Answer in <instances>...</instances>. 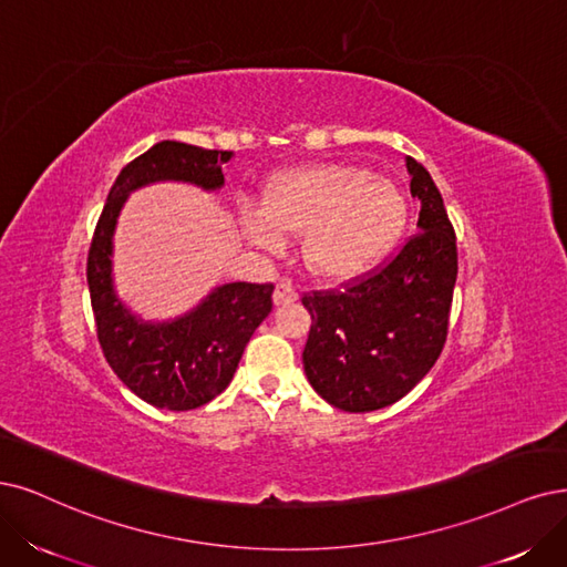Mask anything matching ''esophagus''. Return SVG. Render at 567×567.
<instances>
[{
  "label": "esophagus",
  "instance_id": "esophagus-1",
  "mask_svg": "<svg viewBox=\"0 0 567 567\" xmlns=\"http://www.w3.org/2000/svg\"><path fill=\"white\" fill-rule=\"evenodd\" d=\"M297 299H299V291L289 280H280L276 285V291H272V301H276V306L291 303V301H297Z\"/></svg>",
  "mask_w": 567,
  "mask_h": 567
}]
</instances>
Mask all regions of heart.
<instances>
[{
    "label": "heart",
    "instance_id": "heart-1",
    "mask_svg": "<svg viewBox=\"0 0 567 567\" xmlns=\"http://www.w3.org/2000/svg\"><path fill=\"white\" fill-rule=\"evenodd\" d=\"M406 219L392 182L341 163L303 165L266 186L261 213L247 215V238L266 251L282 234H306L303 259L324 280H348L379 264Z\"/></svg>",
    "mask_w": 567,
    "mask_h": 567
}]
</instances>
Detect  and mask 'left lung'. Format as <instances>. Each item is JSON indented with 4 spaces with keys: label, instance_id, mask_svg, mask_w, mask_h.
<instances>
[{
    "label": "left lung",
    "instance_id": "8db88e82",
    "mask_svg": "<svg viewBox=\"0 0 567 567\" xmlns=\"http://www.w3.org/2000/svg\"><path fill=\"white\" fill-rule=\"evenodd\" d=\"M417 230L394 255L337 289H312L303 348L310 385L350 413L400 402L434 367L449 337L457 278L455 230L425 165L406 158Z\"/></svg>",
    "mask_w": 567,
    "mask_h": 567
}]
</instances>
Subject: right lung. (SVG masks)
Instances as JSON below:
<instances>
[{"label":"right lung","mask_w":567,"mask_h":567,"mask_svg":"<svg viewBox=\"0 0 567 567\" xmlns=\"http://www.w3.org/2000/svg\"><path fill=\"white\" fill-rule=\"evenodd\" d=\"M234 152L158 142L118 173L95 224L86 278L97 341L114 373L140 400L167 411H192L226 390L243 350L272 308V282H230L215 289L194 312L171 324H144L112 289V234L118 209L133 188L179 179L203 188L224 184L221 165Z\"/></svg>","instance_id":"right-lung-1"}]
</instances>
